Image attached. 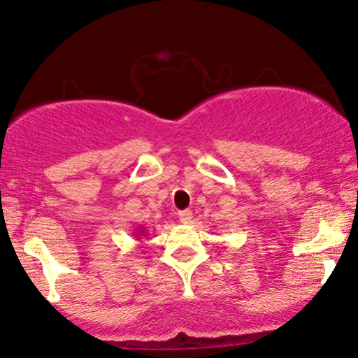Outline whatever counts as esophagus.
<instances>
[{
  "instance_id": "esophagus-1",
  "label": "esophagus",
  "mask_w": 358,
  "mask_h": 358,
  "mask_svg": "<svg viewBox=\"0 0 358 358\" xmlns=\"http://www.w3.org/2000/svg\"><path fill=\"white\" fill-rule=\"evenodd\" d=\"M178 215H179V220H180V222H182V223H191V220H192V213H191L189 210L179 211Z\"/></svg>"
}]
</instances>
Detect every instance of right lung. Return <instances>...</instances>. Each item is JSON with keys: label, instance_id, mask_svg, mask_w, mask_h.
I'll use <instances>...</instances> for the list:
<instances>
[{"label": "right lung", "instance_id": "right-lung-1", "mask_svg": "<svg viewBox=\"0 0 358 358\" xmlns=\"http://www.w3.org/2000/svg\"><path fill=\"white\" fill-rule=\"evenodd\" d=\"M140 230H142L143 233H145V230H143V227H140Z\"/></svg>", "mask_w": 358, "mask_h": 358}]
</instances>
